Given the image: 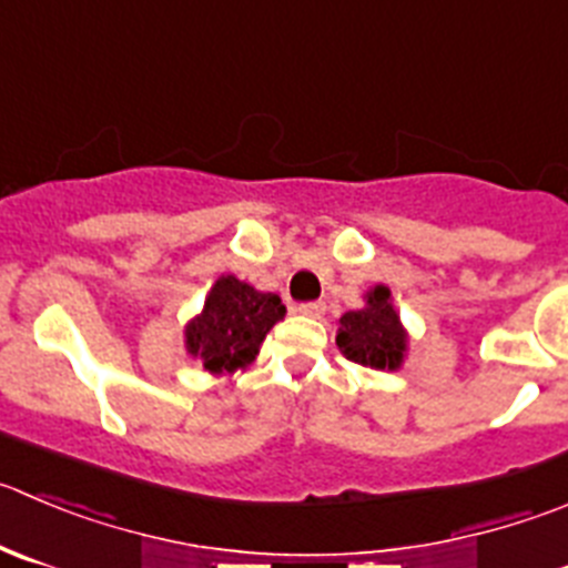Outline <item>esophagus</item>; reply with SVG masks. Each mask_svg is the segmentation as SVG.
I'll list each match as a JSON object with an SVG mask.
<instances>
[{"mask_svg": "<svg viewBox=\"0 0 568 568\" xmlns=\"http://www.w3.org/2000/svg\"><path fill=\"white\" fill-rule=\"evenodd\" d=\"M298 312L306 317H321L326 312V304L323 301H306V304H298Z\"/></svg>", "mask_w": 568, "mask_h": 568, "instance_id": "obj_1", "label": "esophagus"}]
</instances>
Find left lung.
Returning <instances> with one entry per match:
<instances>
[{
    "label": "left lung",
    "mask_w": 568,
    "mask_h": 568,
    "mask_svg": "<svg viewBox=\"0 0 568 568\" xmlns=\"http://www.w3.org/2000/svg\"><path fill=\"white\" fill-rule=\"evenodd\" d=\"M337 345L345 359L371 368H398L404 356V328L390 306V290L376 287L368 293V306L345 312L339 317Z\"/></svg>",
    "instance_id": "1"
}]
</instances>
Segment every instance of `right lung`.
Wrapping results in <instances>:
<instances>
[{"label":"right lung","instance_id":"right-lung-1","mask_svg":"<svg viewBox=\"0 0 568 568\" xmlns=\"http://www.w3.org/2000/svg\"><path fill=\"white\" fill-rule=\"evenodd\" d=\"M284 312L278 295L258 293L234 275H223L209 293L203 315L186 326L189 354L212 374L242 368L258 354L262 339Z\"/></svg>","mask_w":568,"mask_h":568}]
</instances>
